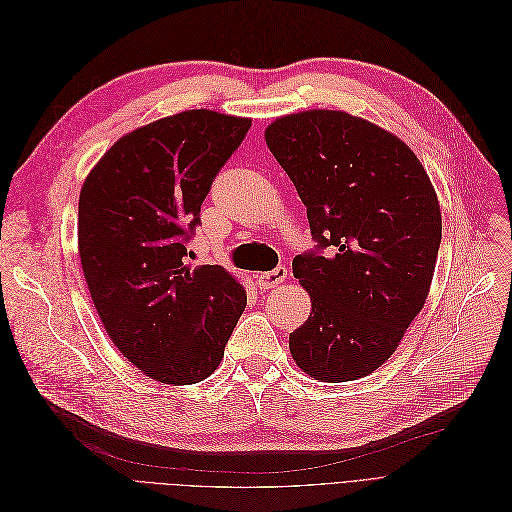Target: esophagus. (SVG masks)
I'll return each instance as SVG.
<instances>
[{
  "instance_id": "1",
  "label": "esophagus",
  "mask_w": 512,
  "mask_h": 512,
  "mask_svg": "<svg viewBox=\"0 0 512 512\" xmlns=\"http://www.w3.org/2000/svg\"><path fill=\"white\" fill-rule=\"evenodd\" d=\"M285 279H287V269H285L283 264H279L277 269H273V271H269V273H260V275L256 277L260 289H273V287H277L279 283H283Z\"/></svg>"
}]
</instances>
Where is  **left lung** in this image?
I'll use <instances>...</instances> for the list:
<instances>
[{"instance_id": "1", "label": "left lung", "mask_w": 512, "mask_h": 512, "mask_svg": "<svg viewBox=\"0 0 512 512\" xmlns=\"http://www.w3.org/2000/svg\"><path fill=\"white\" fill-rule=\"evenodd\" d=\"M264 137L316 243L291 262L312 300L291 356L327 383L369 375L427 300L442 241L435 189L404 141L346 112L281 116Z\"/></svg>"}]
</instances>
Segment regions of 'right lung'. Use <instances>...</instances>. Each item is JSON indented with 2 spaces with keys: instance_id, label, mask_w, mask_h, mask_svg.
Masks as SVG:
<instances>
[{
  "instance_id": "right-lung-1",
  "label": "right lung",
  "mask_w": 512,
  "mask_h": 512,
  "mask_svg": "<svg viewBox=\"0 0 512 512\" xmlns=\"http://www.w3.org/2000/svg\"><path fill=\"white\" fill-rule=\"evenodd\" d=\"M252 120L187 110L120 137L85 179L79 254L97 314L135 367L173 385L204 381L248 296L218 264H187V243L218 170Z\"/></svg>"
}]
</instances>
